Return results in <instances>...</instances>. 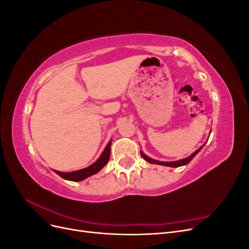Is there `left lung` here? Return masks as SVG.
Returning a JSON list of instances; mask_svg holds the SVG:
<instances>
[{"instance_id":"obj_1","label":"left lung","mask_w":249,"mask_h":249,"mask_svg":"<svg viewBox=\"0 0 249 249\" xmlns=\"http://www.w3.org/2000/svg\"><path fill=\"white\" fill-rule=\"evenodd\" d=\"M203 145H205V144H203ZM203 145H202V146H203ZM202 146H201L200 148H198V149L196 150V152H194L191 156L186 158V159L178 160V161H176V162H160V161H157V160H154V159H150V158H148L147 156H145L142 152H140V155H141V157L143 158V159L146 160L148 163L158 164V165H163V166H169V167H179V166H183V165H186V164L189 163V162L193 159V158L198 154V152L202 148Z\"/></svg>"}]
</instances>
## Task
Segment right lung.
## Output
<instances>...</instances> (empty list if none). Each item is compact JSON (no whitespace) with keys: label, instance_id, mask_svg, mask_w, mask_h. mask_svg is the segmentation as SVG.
I'll return each instance as SVG.
<instances>
[{"label":"right lung","instance_id":"right-lung-1","mask_svg":"<svg viewBox=\"0 0 249 249\" xmlns=\"http://www.w3.org/2000/svg\"><path fill=\"white\" fill-rule=\"evenodd\" d=\"M111 146V142H109L106 148L104 149V152L102 154V156L100 157V159L97 160L96 162H94L92 165L90 166L81 169V170H77V171H72V172H61V171H56L54 170L58 176L61 177L64 179H69V180H72V182H80V180L85 179L86 178L94 175V173L99 172L105 165H106L109 161L110 158V148Z\"/></svg>","mask_w":249,"mask_h":249}]
</instances>
